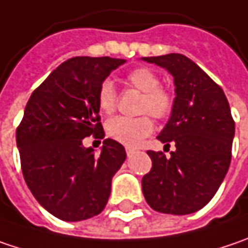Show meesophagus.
Masks as SVG:
<instances>
[{"mask_svg":"<svg viewBox=\"0 0 248 248\" xmlns=\"http://www.w3.org/2000/svg\"><path fill=\"white\" fill-rule=\"evenodd\" d=\"M133 152H135L133 149H130V147H126V154H127V155H130V154H133Z\"/></svg>","mask_w":248,"mask_h":248,"instance_id":"34e87169","label":"esophagus"}]
</instances>
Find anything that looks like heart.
<instances>
[{
	"instance_id": "b5f03b06",
	"label": "heart",
	"mask_w": 248,
	"mask_h": 248,
	"mask_svg": "<svg viewBox=\"0 0 248 248\" xmlns=\"http://www.w3.org/2000/svg\"><path fill=\"white\" fill-rule=\"evenodd\" d=\"M124 81L130 87L143 93L140 112L150 113L157 119H166L171 115L174 109V95L168 88L160 85V78L153 70L147 67H138L126 74ZM96 104L104 113H112L116 109L118 93L110 80L101 82L96 93ZM153 129L154 122L149 115L139 118L116 116L108 121L107 135L122 144L136 146L140 140L147 138Z\"/></svg>"
}]
</instances>
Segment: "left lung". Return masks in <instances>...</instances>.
<instances>
[{"label":"left lung","mask_w":248,"mask_h":248,"mask_svg":"<svg viewBox=\"0 0 248 248\" xmlns=\"http://www.w3.org/2000/svg\"><path fill=\"white\" fill-rule=\"evenodd\" d=\"M174 77V109L157 139L175 152L149 150L153 167L141 180L150 208L188 215L215 197L232 160L234 121L223 90L191 59L178 53L143 57Z\"/></svg>","instance_id":"left-lung-1"}]
</instances>
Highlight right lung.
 Instances as JSON below:
<instances>
[{"label":"right lung","mask_w":248,"mask_h":248,"mask_svg":"<svg viewBox=\"0 0 248 248\" xmlns=\"http://www.w3.org/2000/svg\"><path fill=\"white\" fill-rule=\"evenodd\" d=\"M122 59L73 57L32 93L16 129V146L28 188L53 216L85 220L104 211L124 147L105 139L101 154L82 139L104 138L96 93Z\"/></svg>","instance_id":"obj_1"}]
</instances>
